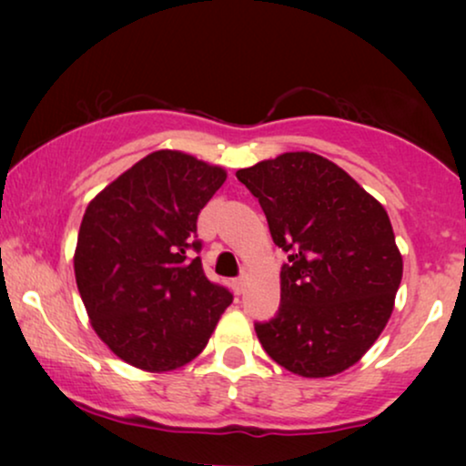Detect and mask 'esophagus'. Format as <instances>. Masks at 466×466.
<instances>
[{"instance_id":"obj_1","label":"esophagus","mask_w":466,"mask_h":466,"mask_svg":"<svg viewBox=\"0 0 466 466\" xmlns=\"http://www.w3.org/2000/svg\"><path fill=\"white\" fill-rule=\"evenodd\" d=\"M231 289L235 290V295H241V292L246 290V278H244V276L235 278L233 282H231Z\"/></svg>"}]
</instances>
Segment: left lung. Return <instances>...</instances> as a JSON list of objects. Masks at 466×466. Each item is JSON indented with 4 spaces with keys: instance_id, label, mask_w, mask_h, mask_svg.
Listing matches in <instances>:
<instances>
[{
    "instance_id": "obj_1",
    "label": "left lung",
    "mask_w": 466,
    "mask_h": 466,
    "mask_svg": "<svg viewBox=\"0 0 466 466\" xmlns=\"http://www.w3.org/2000/svg\"><path fill=\"white\" fill-rule=\"evenodd\" d=\"M235 176L289 254L278 314L254 324L260 346L303 378L346 371L384 330L403 278L384 206L314 152H284Z\"/></svg>"
}]
</instances>
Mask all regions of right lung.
<instances>
[{
  "instance_id": "right-lung-1",
  "label": "right lung",
  "mask_w": 466,
  "mask_h": 466,
  "mask_svg": "<svg viewBox=\"0 0 466 466\" xmlns=\"http://www.w3.org/2000/svg\"><path fill=\"white\" fill-rule=\"evenodd\" d=\"M227 171L157 150L88 203L74 254L76 284L99 339L150 373L184 367L233 301L203 273L197 218Z\"/></svg>"
}]
</instances>
